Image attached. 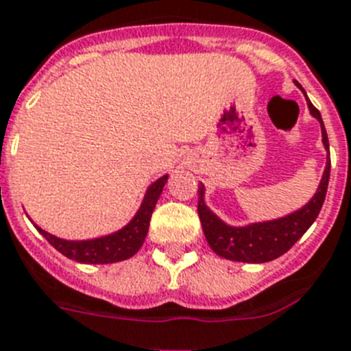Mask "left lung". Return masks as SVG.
I'll use <instances>...</instances> for the list:
<instances>
[{"label": "left lung", "mask_w": 351, "mask_h": 351, "mask_svg": "<svg viewBox=\"0 0 351 351\" xmlns=\"http://www.w3.org/2000/svg\"><path fill=\"white\" fill-rule=\"evenodd\" d=\"M298 88L305 93L300 84L294 80ZM306 97V95H305ZM306 106L311 109V114L321 123V136H323V145L328 150V136H326L325 123L321 120V112L312 106V102L306 98ZM330 179V161H326L325 172L321 178L317 192L314 193L311 201L300 210L292 211L289 215L274 219V221L253 222L247 226H230L221 221L219 217L206 206L204 202V186H199V219H201L202 231L206 237L210 247L215 251L219 256L233 262L245 263H263L282 256L287 253L298 240L305 234V231L314 224V221L319 215L321 206L325 202L326 188H328Z\"/></svg>", "instance_id": "obj_1"}]
</instances>
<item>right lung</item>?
I'll list each match as a JSON object with an SVG mask.
<instances>
[{
	"mask_svg": "<svg viewBox=\"0 0 351 351\" xmlns=\"http://www.w3.org/2000/svg\"><path fill=\"white\" fill-rule=\"evenodd\" d=\"M169 173L159 178L147 188L143 201H141L140 210L130 219L129 224H125L121 230L114 231L111 234H104L98 239L89 240H64L48 233L37 224H34L39 230V233L45 237L59 253L68 256L69 260L80 263H114L134 256L140 247L143 245L145 237L149 233V224L152 211L156 208L159 195L163 192V186L167 184Z\"/></svg>",
	"mask_w": 351,
	"mask_h": 351,
	"instance_id": "obj_1",
	"label": "right lung"
}]
</instances>
